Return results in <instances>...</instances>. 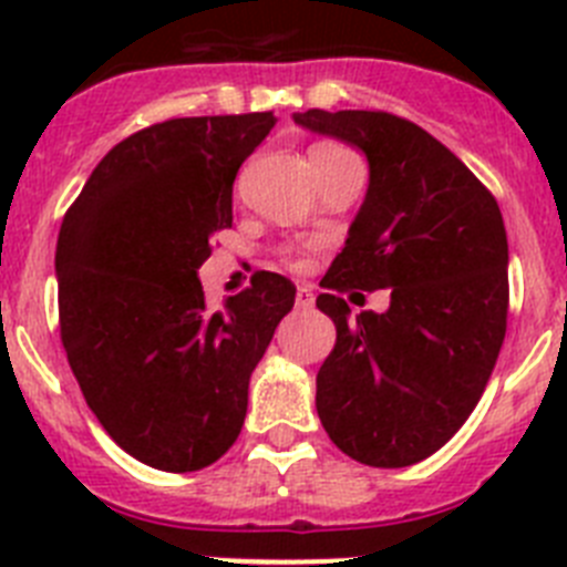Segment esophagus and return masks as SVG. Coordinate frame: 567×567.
I'll list each match as a JSON object with an SVG mask.
<instances>
[{
	"label": "esophagus",
	"mask_w": 567,
	"mask_h": 567,
	"mask_svg": "<svg viewBox=\"0 0 567 567\" xmlns=\"http://www.w3.org/2000/svg\"><path fill=\"white\" fill-rule=\"evenodd\" d=\"M295 307L300 309V312H309V309L315 307V292L309 287H298V292H295Z\"/></svg>",
	"instance_id": "obj_1"
}]
</instances>
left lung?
I'll return each instance as SVG.
<instances>
[{"label": "left lung", "instance_id": "left-lung-1", "mask_svg": "<svg viewBox=\"0 0 567 567\" xmlns=\"http://www.w3.org/2000/svg\"><path fill=\"white\" fill-rule=\"evenodd\" d=\"M295 122L360 147L369 189L318 309L338 343L318 372V417L352 460L403 468L457 434L508 327V238L491 189L409 118L307 110ZM349 288H392L383 316L352 321Z\"/></svg>", "mask_w": 567, "mask_h": 567}]
</instances>
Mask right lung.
<instances>
[{"label": "right lung", "mask_w": 567, "mask_h": 567, "mask_svg": "<svg viewBox=\"0 0 567 567\" xmlns=\"http://www.w3.org/2000/svg\"><path fill=\"white\" fill-rule=\"evenodd\" d=\"M275 115L167 118L90 173L56 244L59 332L104 432L158 471L213 465L238 440L249 374L292 309V280L255 272L209 309L198 267L233 227V184Z\"/></svg>", "instance_id": "obj_1"}]
</instances>
